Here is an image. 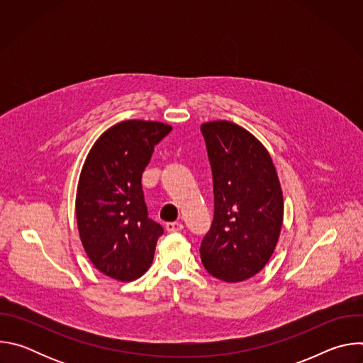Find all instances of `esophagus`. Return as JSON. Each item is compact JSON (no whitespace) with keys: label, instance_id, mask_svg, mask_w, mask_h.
<instances>
[{"label":"esophagus","instance_id":"esophagus-1","mask_svg":"<svg viewBox=\"0 0 363 363\" xmlns=\"http://www.w3.org/2000/svg\"><path fill=\"white\" fill-rule=\"evenodd\" d=\"M165 228L168 233H179L184 230V225L181 223H168L165 225Z\"/></svg>","mask_w":363,"mask_h":363}]
</instances>
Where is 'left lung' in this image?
I'll return each instance as SVG.
<instances>
[{
	"label": "left lung",
	"mask_w": 363,
	"mask_h": 363,
	"mask_svg": "<svg viewBox=\"0 0 363 363\" xmlns=\"http://www.w3.org/2000/svg\"><path fill=\"white\" fill-rule=\"evenodd\" d=\"M214 182V220L201 242L211 276L244 281L270 260L283 224V192L270 153L244 128L214 121L201 125Z\"/></svg>",
	"instance_id": "obj_1"
}]
</instances>
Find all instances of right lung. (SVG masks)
<instances>
[{
	"mask_svg": "<svg viewBox=\"0 0 363 363\" xmlns=\"http://www.w3.org/2000/svg\"><path fill=\"white\" fill-rule=\"evenodd\" d=\"M171 130L150 121L116 123L84 161L76 194L79 234L93 266L111 279L136 280L152 264L164 228L147 217L142 174Z\"/></svg>",
	"mask_w": 363,
	"mask_h": 363,
	"instance_id": "right-lung-1",
	"label": "right lung"
}]
</instances>
